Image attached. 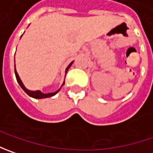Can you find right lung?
<instances>
[{
  "label": "right lung",
  "mask_w": 153,
  "mask_h": 153,
  "mask_svg": "<svg viewBox=\"0 0 153 153\" xmlns=\"http://www.w3.org/2000/svg\"><path fill=\"white\" fill-rule=\"evenodd\" d=\"M73 62L72 61L69 65L67 66V68L65 69V73H67L68 70H69V68L71 66V65L73 64ZM15 71V76H16V79L18 81V82H19V84L21 88H22V89L24 90V91L27 94L29 95V96H30V97L35 98V99H44V98H48V97H52V96H53V95H55L56 94L58 93V92L60 90V88L59 89H58L57 91L53 92V93H48V94H43V93H42V92L40 91V90H36V91H31V90H29V89H27L26 88H25V86L24 85V83L22 82V81H21L20 77H19V74L17 72V71H16V67L14 69ZM65 84V82H63V84L62 86ZM61 86V87H62Z\"/></svg>",
  "instance_id": "right-lung-1"
}]
</instances>
